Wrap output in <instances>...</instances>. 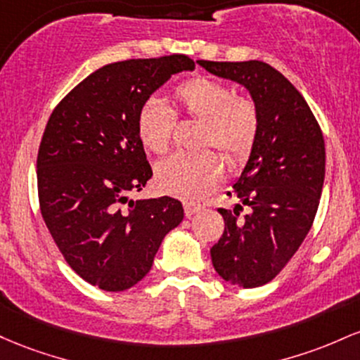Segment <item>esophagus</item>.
Returning <instances> with one entry per match:
<instances>
[{
  "label": "esophagus",
  "mask_w": 360,
  "mask_h": 360,
  "mask_svg": "<svg viewBox=\"0 0 360 360\" xmlns=\"http://www.w3.org/2000/svg\"><path fill=\"white\" fill-rule=\"evenodd\" d=\"M184 211H185V216L191 217L195 212L200 211V205L199 204H192V202H184Z\"/></svg>",
  "instance_id": "obj_1"
}]
</instances>
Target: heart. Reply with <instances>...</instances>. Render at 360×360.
<instances>
[{
  "label": "heart",
  "instance_id": "1",
  "mask_svg": "<svg viewBox=\"0 0 360 360\" xmlns=\"http://www.w3.org/2000/svg\"><path fill=\"white\" fill-rule=\"evenodd\" d=\"M173 96L176 110L155 96L139 107L137 134L148 151L165 155L172 148L176 115H181L199 120L197 148L219 149L229 165H240L248 158L260 127V115L252 98L234 95L231 86L209 76L185 79L173 90ZM223 169V160L211 149L179 153L158 165L156 181L169 195L193 202L219 184Z\"/></svg>",
  "mask_w": 360,
  "mask_h": 360
}]
</instances>
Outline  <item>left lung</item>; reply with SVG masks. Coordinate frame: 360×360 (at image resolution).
Instances as JSON below:
<instances>
[{
  "instance_id": "8db88e82",
  "label": "left lung",
  "mask_w": 360,
  "mask_h": 360,
  "mask_svg": "<svg viewBox=\"0 0 360 360\" xmlns=\"http://www.w3.org/2000/svg\"><path fill=\"white\" fill-rule=\"evenodd\" d=\"M212 75L252 93L260 115L248 163L233 185L243 205L219 209L224 233L211 248L212 265L240 288L264 285L288 265L311 229L325 180V141L313 112L285 76L262 60H199Z\"/></svg>"
}]
</instances>
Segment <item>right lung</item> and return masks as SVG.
Returning <instances> with one entry per match:
<instances>
[{
  "label": "right lung",
  "instance_id": "obj_1",
  "mask_svg": "<svg viewBox=\"0 0 360 360\" xmlns=\"http://www.w3.org/2000/svg\"><path fill=\"white\" fill-rule=\"evenodd\" d=\"M184 54L100 68L56 105L37 155L44 223L68 265L91 285L119 292L151 270L165 234L184 219L180 200H129L153 176L137 112L172 75L192 71Z\"/></svg>",
  "mask_w": 360,
  "mask_h": 360
}]
</instances>
